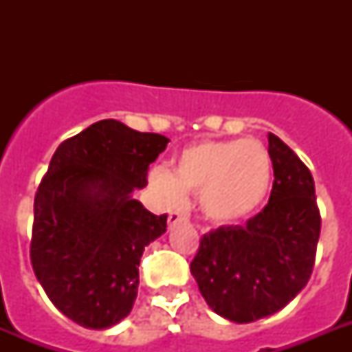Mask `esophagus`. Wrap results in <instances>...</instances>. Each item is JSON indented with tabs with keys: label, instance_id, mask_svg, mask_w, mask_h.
<instances>
[{
	"label": "esophagus",
	"instance_id": "1",
	"mask_svg": "<svg viewBox=\"0 0 352 352\" xmlns=\"http://www.w3.org/2000/svg\"><path fill=\"white\" fill-rule=\"evenodd\" d=\"M182 221H186V215L182 214V212H170V215H168V228H173V226L182 223Z\"/></svg>",
	"mask_w": 352,
	"mask_h": 352
}]
</instances>
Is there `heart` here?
Masks as SVG:
<instances>
[{
  "mask_svg": "<svg viewBox=\"0 0 352 352\" xmlns=\"http://www.w3.org/2000/svg\"><path fill=\"white\" fill-rule=\"evenodd\" d=\"M149 184L160 204L182 206L186 192L199 193V208L210 221L228 225L246 219L267 199L272 159L254 138L201 140L179 151L173 171L157 166Z\"/></svg>",
  "mask_w": 352,
  "mask_h": 352,
  "instance_id": "1",
  "label": "heart"
}]
</instances>
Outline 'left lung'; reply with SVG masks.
<instances>
[{
	"label": "left lung",
	"instance_id": "obj_1",
	"mask_svg": "<svg viewBox=\"0 0 352 352\" xmlns=\"http://www.w3.org/2000/svg\"><path fill=\"white\" fill-rule=\"evenodd\" d=\"M274 184L268 204L245 226L201 237L190 270L212 311L250 323L281 311L311 278L322 217L314 179L298 155L268 133Z\"/></svg>",
	"mask_w": 352,
	"mask_h": 352
}]
</instances>
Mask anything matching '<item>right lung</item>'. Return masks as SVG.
<instances>
[{
	"label": "right lung",
	"mask_w": 352,
	"mask_h": 352,
	"mask_svg": "<svg viewBox=\"0 0 352 352\" xmlns=\"http://www.w3.org/2000/svg\"><path fill=\"white\" fill-rule=\"evenodd\" d=\"M170 138L107 118L63 140L34 197L30 263L58 311L85 329H107L137 300L144 246L166 232L133 199Z\"/></svg>",
	"instance_id": "1"
}]
</instances>
